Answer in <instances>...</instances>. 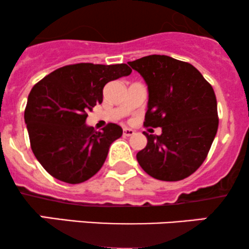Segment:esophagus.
<instances>
[{
    "mask_svg": "<svg viewBox=\"0 0 249 249\" xmlns=\"http://www.w3.org/2000/svg\"><path fill=\"white\" fill-rule=\"evenodd\" d=\"M134 134H135V131L133 129H130V128H124V136H133Z\"/></svg>",
    "mask_w": 249,
    "mask_h": 249,
    "instance_id": "obj_1",
    "label": "esophagus"
}]
</instances>
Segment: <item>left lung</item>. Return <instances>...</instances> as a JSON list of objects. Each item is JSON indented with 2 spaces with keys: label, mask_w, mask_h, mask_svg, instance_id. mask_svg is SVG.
I'll return each mask as SVG.
<instances>
[{
  "label": "left lung",
  "mask_w": 249,
  "mask_h": 249,
  "mask_svg": "<svg viewBox=\"0 0 249 249\" xmlns=\"http://www.w3.org/2000/svg\"><path fill=\"white\" fill-rule=\"evenodd\" d=\"M148 86L144 125L162 128L149 135L136 154L149 176L165 182L189 177L203 164L218 130L217 99L201 73L169 55L151 54L129 61Z\"/></svg>",
  "instance_id": "left-lung-1"
}]
</instances>
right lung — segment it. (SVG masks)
<instances>
[{
	"label": "right lung",
	"mask_w": 249,
	"mask_h": 249,
	"mask_svg": "<svg viewBox=\"0 0 249 249\" xmlns=\"http://www.w3.org/2000/svg\"><path fill=\"white\" fill-rule=\"evenodd\" d=\"M131 73L127 64L80 63L55 70L32 87L24 121L38 162L61 182L79 184L101 169L122 128L102 131L86 124L87 113L102 102L105 85Z\"/></svg>",
	"instance_id": "obj_1"
}]
</instances>
